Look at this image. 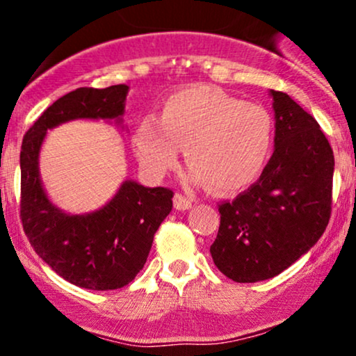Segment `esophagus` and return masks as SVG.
I'll return each instance as SVG.
<instances>
[{
  "mask_svg": "<svg viewBox=\"0 0 356 356\" xmlns=\"http://www.w3.org/2000/svg\"><path fill=\"white\" fill-rule=\"evenodd\" d=\"M191 206H192V201L189 197H187V195L181 194V192H177V194L174 195V207H175V209L186 211V209H189Z\"/></svg>",
  "mask_w": 356,
  "mask_h": 356,
  "instance_id": "1",
  "label": "esophagus"
}]
</instances>
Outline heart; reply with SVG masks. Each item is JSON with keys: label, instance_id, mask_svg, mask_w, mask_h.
I'll use <instances>...</instances> for the list:
<instances>
[{"label": "heart", "instance_id": "b5f03b06", "mask_svg": "<svg viewBox=\"0 0 356 356\" xmlns=\"http://www.w3.org/2000/svg\"><path fill=\"white\" fill-rule=\"evenodd\" d=\"M275 144V125L264 107L216 88L174 93L159 120L147 117L136 132V149L150 172L174 169L186 147L191 177L218 192L246 189L266 169Z\"/></svg>", "mask_w": 356, "mask_h": 356}]
</instances>
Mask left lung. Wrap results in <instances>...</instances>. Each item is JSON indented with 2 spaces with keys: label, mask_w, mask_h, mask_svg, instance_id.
Wrapping results in <instances>:
<instances>
[{
  "label": "left lung",
  "mask_w": 356,
  "mask_h": 356,
  "mask_svg": "<svg viewBox=\"0 0 356 356\" xmlns=\"http://www.w3.org/2000/svg\"><path fill=\"white\" fill-rule=\"evenodd\" d=\"M275 152L259 179L234 201L219 204L211 256L236 283L280 275L321 238L332 216L334 157L314 118L271 90Z\"/></svg>",
  "instance_id": "8db88e82"
}]
</instances>
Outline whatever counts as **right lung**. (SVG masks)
<instances>
[{"mask_svg": "<svg viewBox=\"0 0 356 356\" xmlns=\"http://www.w3.org/2000/svg\"><path fill=\"white\" fill-rule=\"evenodd\" d=\"M127 85L81 87L51 104L23 137V231L35 252L68 283L108 291L129 284L144 268L155 231L172 211L174 192L125 181L107 206L90 214H65L50 202L40 181L38 155L47 130L75 118L124 115Z\"/></svg>", "mask_w": 356, "mask_h": 356, "instance_id": "right-lung-1", "label": "right lung"}]
</instances>
